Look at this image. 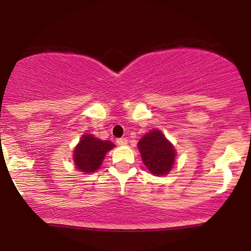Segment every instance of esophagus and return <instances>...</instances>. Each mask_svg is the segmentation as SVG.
I'll list each match as a JSON object with an SVG mask.
<instances>
[{"instance_id": "1", "label": "esophagus", "mask_w": 251, "mask_h": 251, "mask_svg": "<svg viewBox=\"0 0 251 251\" xmlns=\"http://www.w3.org/2000/svg\"><path fill=\"white\" fill-rule=\"evenodd\" d=\"M117 144L119 146L126 145V144H127V139H125V138H120V139H117Z\"/></svg>"}]
</instances>
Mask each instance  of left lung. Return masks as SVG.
<instances>
[{"instance_id":"left-lung-1","label":"left lung","mask_w":251,"mask_h":251,"mask_svg":"<svg viewBox=\"0 0 251 251\" xmlns=\"http://www.w3.org/2000/svg\"><path fill=\"white\" fill-rule=\"evenodd\" d=\"M144 165L153 176H165L174 168L175 146L160 129H151L138 143Z\"/></svg>"}]
</instances>
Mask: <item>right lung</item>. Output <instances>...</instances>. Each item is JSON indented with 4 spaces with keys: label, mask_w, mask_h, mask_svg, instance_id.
I'll list each match as a JSON object with an SVG mask.
<instances>
[{
    "label": "right lung",
    "mask_w": 251,
    "mask_h": 251,
    "mask_svg": "<svg viewBox=\"0 0 251 251\" xmlns=\"http://www.w3.org/2000/svg\"><path fill=\"white\" fill-rule=\"evenodd\" d=\"M116 148L109 140L98 139L93 134H82L74 148L73 162L75 168L83 174H93L100 169L108 151Z\"/></svg>",
    "instance_id": "1"
}]
</instances>
